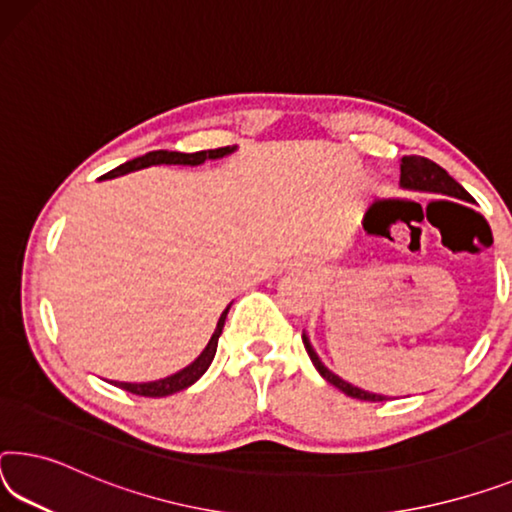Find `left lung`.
I'll return each mask as SVG.
<instances>
[{
    "instance_id": "1",
    "label": "left lung",
    "mask_w": 512,
    "mask_h": 512,
    "mask_svg": "<svg viewBox=\"0 0 512 512\" xmlns=\"http://www.w3.org/2000/svg\"><path fill=\"white\" fill-rule=\"evenodd\" d=\"M401 186L403 189L442 193V196H451V198L472 202V196H469V193L462 189V186L453 180V177L446 173L442 166H437L435 161L426 159V157H417V154H410V157L401 159ZM303 344H305V351H307V355H310V360L316 367V371H319L330 385H335L337 389H342L344 394L353 396V399H360V401H387L385 396L369 394V392H364V389L348 385L346 380H342L339 376H335L330 369L323 367V362L319 360V355L314 353L310 339H307L305 335H303Z\"/></svg>"
}]
</instances>
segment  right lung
Instances as JSON below:
<instances>
[{"instance_id": "obj_1", "label": "right lung", "mask_w": 512, "mask_h": 512, "mask_svg": "<svg viewBox=\"0 0 512 512\" xmlns=\"http://www.w3.org/2000/svg\"><path fill=\"white\" fill-rule=\"evenodd\" d=\"M234 148L230 145H225V148H216V150H200V152H191V154H184V152H168V150H154L143 154V157H136L132 161H127V164L118 166L109 170L107 175H102L100 180H111V177H118V175H125V173H132V170H139V168H148L154 164H180V166H198L202 164L205 159H218V157H225V154H230ZM230 307H225V312L221 314V319L216 323V330L212 339H209V344L205 351H202L196 360H193L189 367L173 373V376L168 378H161V380H154V383H113L120 389H125V392H132L136 396H152V399H157V396H168V394H175V392H182L189 385L196 383V380L202 376L209 369V364H212L214 355H216V346H218V337H221L223 326H225V316Z\"/></svg>"}]
</instances>
